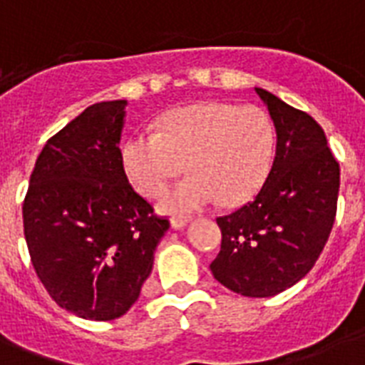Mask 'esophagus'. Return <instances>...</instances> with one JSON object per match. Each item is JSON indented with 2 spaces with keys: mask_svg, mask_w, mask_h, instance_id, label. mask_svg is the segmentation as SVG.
Returning <instances> with one entry per match:
<instances>
[{
  "mask_svg": "<svg viewBox=\"0 0 365 365\" xmlns=\"http://www.w3.org/2000/svg\"><path fill=\"white\" fill-rule=\"evenodd\" d=\"M170 223H172V227H174V229H183L189 223V217H183V216L172 217Z\"/></svg>",
  "mask_w": 365,
  "mask_h": 365,
  "instance_id": "1",
  "label": "esophagus"
}]
</instances>
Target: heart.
I'll return each instance as SVG.
<instances>
[{"label":"heart","mask_w":365,"mask_h":365,"mask_svg":"<svg viewBox=\"0 0 365 365\" xmlns=\"http://www.w3.org/2000/svg\"><path fill=\"white\" fill-rule=\"evenodd\" d=\"M277 132L254 104L199 102L160 117L159 132H136L121 149L123 168L140 193L155 197L185 168L187 178L163 193L168 214L200 210L222 199L240 206L259 193L271 174Z\"/></svg>","instance_id":"heart-1"}]
</instances>
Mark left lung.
<instances>
[{"mask_svg": "<svg viewBox=\"0 0 365 365\" xmlns=\"http://www.w3.org/2000/svg\"><path fill=\"white\" fill-rule=\"evenodd\" d=\"M277 128V153L261 191L217 217V282L246 297H271L299 282L328 242L337 212L339 163L309 113L255 88Z\"/></svg>", "mask_w": 365, "mask_h": 365, "instance_id": "8db88e82", "label": "left lung"}]
</instances>
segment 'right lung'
Instances as JSON below:
<instances>
[{"label": "right lung", "mask_w": 365, "mask_h": 365, "mask_svg": "<svg viewBox=\"0 0 365 365\" xmlns=\"http://www.w3.org/2000/svg\"><path fill=\"white\" fill-rule=\"evenodd\" d=\"M126 100L100 102L54 134L22 205L31 263L48 295L85 320H115L140 297L170 227L123 168Z\"/></svg>", "instance_id": "right-lung-1"}]
</instances>
